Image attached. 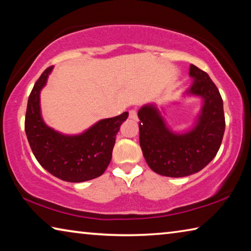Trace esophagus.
Masks as SVG:
<instances>
[{
  "instance_id": "esophagus-1",
  "label": "esophagus",
  "mask_w": 251,
  "mask_h": 251,
  "mask_svg": "<svg viewBox=\"0 0 251 251\" xmlns=\"http://www.w3.org/2000/svg\"><path fill=\"white\" fill-rule=\"evenodd\" d=\"M129 118H130V120H133V121H137L138 120L137 112H136L135 109H131L130 112H129Z\"/></svg>"
}]
</instances>
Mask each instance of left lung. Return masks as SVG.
Instances as JSON below:
<instances>
[{"instance_id": "obj_1", "label": "left lung", "mask_w": 251, "mask_h": 251, "mask_svg": "<svg viewBox=\"0 0 251 251\" xmlns=\"http://www.w3.org/2000/svg\"><path fill=\"white\" fill-rule=\"evenodd\" d=\"M193 83L181 97H198L201 106L193 124L174 130L165 108L156 103L138 110L139 144L148 166L159 175L185 177L201 172L215 158L225 133L224 104L218 88L206 72L190 65Z\"/></svg>"}]
</instances>
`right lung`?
<instances>
[{
    "label": "right lung",
    "mask_w": 251,
    "mask_h": 251,
    "mask_svg": "<svg viewBox=\"0 0 251 251\" xmlns=\"http://www.w3.org/2000/svg\"><path fill=\"white\" fill-rule=\"evenodd\" d=\"M54 66L46 69L27 100L25 133L35 158L45 171L69 182L87 181L103 175L112 159L116 135L128 112L104 118L79 134H63L50 127L41 110V91Z\"/></svg>",
    "instance_id": "1"
}]
</instances>
